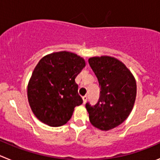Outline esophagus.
<instances>
[{
	"label": "esophagus",
	"mask_w": 160,
	"mask_h": 160,
	"mask_svg": "<svg viewBox=\"0 0 160 160\" xmlns=\"http://www.w3.org/2000/svg\"><path fill=\"white\" fill-rule=\"evenodd\" d=\"M87 98H88V97H87V95H85V96H83L82 97V99H83V103H86L87 102Z\"/></svg>",
	"instance_id": "esophagus-1"
}]
</instances>
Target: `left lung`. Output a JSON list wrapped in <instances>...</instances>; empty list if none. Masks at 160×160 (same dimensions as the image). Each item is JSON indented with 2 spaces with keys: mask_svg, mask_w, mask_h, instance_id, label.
<instances>
[{
  "mask_svg": "<svg viewBox=\"0 0 160 160\" xmlns=\"http://www.w3.org/2000/svg\"><path fill=\"white\" fill-rule=\"evenodd\" d=\"M88 61L101 91L98 102L94 106L87 102L86 108L91 124L108 131L129 116L136 98V82L125 65L114 58L102 56Z\"/></svg>",
  "mask_w": 160,
  "mask_h": 160,
  "instance_id": "left-lung-1",
  "label": "left lung"
}]
</instances>
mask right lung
I'll return each mask as SVG.
<instances>
[{"label":"right lung","instance_id":"obj_1","mask_svg":"<svg viewBox=\"0 0 160 160\" xmlns=\"http://www.w3.org/2000/svg\"><path fill=\"white\" fill-rule=\"evenodd\" d=\"M85 65L82 58L66 51L50 53L39 61L27 93L31 110L40 121L59 127L70 119L74 107L83 102L75 78Z\"/></svg>","mask_w":160,"mask_h":160}]
</instances>
